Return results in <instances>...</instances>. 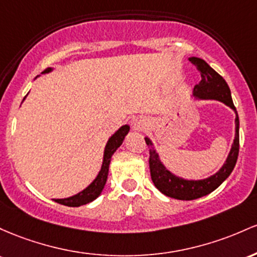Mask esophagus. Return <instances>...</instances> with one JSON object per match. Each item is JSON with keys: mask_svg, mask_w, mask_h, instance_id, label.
<instances>
[{"mask_svg": "<svg viewBox=\"0 0 257 257\" xmlns=\"http://www.w3.org/2000/svg\"><path fill=\"white\" fill-rule=\"evenodd\" d=\"M131 126L134 131H138V132L143 131V130L147 127V119L144 116L135 117V119L132 120Z\"/></svg>", "mask_w": 257, "mask_h": 257, "instance_id": "34e87169", "label": "esophagus"}]
</instances>
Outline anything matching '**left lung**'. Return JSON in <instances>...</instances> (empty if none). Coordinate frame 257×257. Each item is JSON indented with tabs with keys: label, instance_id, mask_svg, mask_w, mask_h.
Returning a JSON list of instances; mask_svg holds the SVG:
<instances>
[{
	"label": "left lung",
	"instance_id": "obj_1",
	"mask_svg": "<svg viewBox=\"0 0 257 257\" xmlns=\"http://www.w3.org/2000/svg\"><path fill=\"white\" fill-rule=\"evenodd\" d=\"M189 62L198 69L201 75V80L194 86L192 96L195 99L201 100H218L229 106L235 114L234 120V140L228 153L226 161L222 167L214 175L201 180H187L180 176L172 174L160 159L159 153L155 149L154 144L149 137H144L147 146L149 147V167L154 186L166 197L178 199V200H194L204 195L214 192L220 184L226 181L234 169L239 153V117L237 109L232 100L230 90L223 77L217 74L204 59L198 57H189Z\"/></svg>",
	"mask_w": 257,
	"mask_h": 257
}]
</instances>
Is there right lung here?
Instances as JSON below:
<instances>
[{
  "instance_id": "right-lung-1",
  "label": "right lung",
  "mask_w": 257,
  "mask_h": 257,
  "mask_svg": "<svg viewBox=\"0 0 257 257\" xmlns=\"http://www.w3.org/2000/svg\"><path fill=\"white\" fill-rule=\"evenodd\" d=\"M53 71V68H47L45 71H42L41 74H48ZM40 76V75H39ZM36 76V77H39ZM25 99V98H24ZM130 131V126L128 125H123L117 130L116 132L108 140V142L105 144L104 148V153H103V161H102V166H100L99 172L96 176L92 182L86 187L85 189H82L81 192H79L77 194L71 195L69 198H64V199H53L56 203L62 204V205L65 206H71V207H77L85 205V204L91 203L93 201L94 199H97L102 193L103 188H104L106 178H108V172H109V165H110V160H111V155L116 152V149L122 144L123 140H125V136L128 134Z\"/></svg>"
}]
</instances>
